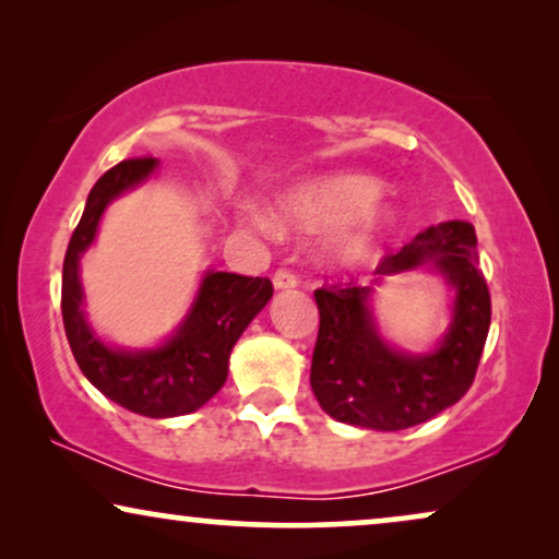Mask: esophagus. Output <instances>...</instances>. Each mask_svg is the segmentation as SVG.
Segmentation results:
<instances>
[{
	"instance_id": "34e87169",
	"label": "esophagus",
	"mask_w": 559,
	"mask_h": 559,
	"mask_svg": "<svg viewBox=\"0 0 559 559\" xmlns=\"http://www.w3.org/2000/svg\"><path fill=\"white\" fill-rule=\"evenodd\" d=\"M273 286L284 292V288L299 286V278H296V273L288 271V267H278V271L273 273Z\"/></svg>"
}]
</instances>
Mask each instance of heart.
<instances>
[{
    "mask_svg": "<svg viewBox=\"0 0 559 559\" xmlns=\"http://www.w3.org/2000/svg\"><path fill=\"white\" fill-rule=\"evenodd\" d=\"M281 219L301 233H326L330 250L340 263L353 265L373 255L391 222V206L378 193L373 178L334 174L301 183L281 202ZM260 227L273 219L255 214Z\"/></svg>",
    "mask_w": 559,
    "mask_h": 559,
    "instance_id": "1",
    "label": "heart"
}]
</instances>
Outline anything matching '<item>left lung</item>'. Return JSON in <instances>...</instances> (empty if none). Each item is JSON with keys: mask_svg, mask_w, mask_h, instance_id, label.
Listing matches in <instances>:
<instances>
[{"mask_svg": "<svg viewBox=\"0 0 559 559\" xmlns=\"http://www.w3.org/2000/svg\"><path fill=\"white\" fill-rule=\"evenodd\" d=\"M475 229L467 222L429 227L399 252L381 258L376 273L391 275L435 263L457 288L455 319L440 349L412 357L385 347L370 319V288H317L319 334L311 357V391L332 419L396 431L457 404L475 381L490 326V294L478 267Z\"/></svg>", "mask_w": 559, "mask_h": 559, "instance_id": "8db88e82", "label": "left lung"}]
</instances>
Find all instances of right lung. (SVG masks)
I'll return each instance as SVG.
<instances>
[{"instance_id":"1","label":"right lung","mask_w":559,"mask_h":559,"mask_svg":"<svg viewBox=\"0 0 559 559\" xmlns=\"http://www.w3.org/2000/svg\"><path fill=\"white\" fill-rule=\"evenodd\" d=\"M153 168L155 158L151 155L128 158L109 168L88 191L86 210L63 258L61 314L81 373L128 412L163 419L197 412L225 385L229 353L245 326L273 296V284L250 275L210 273L191 314L163 347L122 353L96 340L81 314L79 258L94 240L104 206L143 181Z\"/></svg>"}]
</instances>
